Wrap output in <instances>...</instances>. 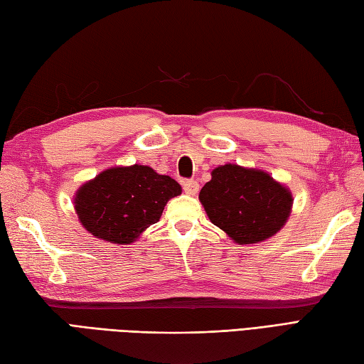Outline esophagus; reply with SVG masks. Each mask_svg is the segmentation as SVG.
Returning a JSON list of instances; mask_svg holds the SVG:
<instances>
[{"mask_svg": "<svg viewBox=\"0 0 364 364\" xmlns=\"http://www.w3.org/2000/svg\"><path fill=\"white\" fill-rule=\"evenodd\" d=\"M183 189L189 196H196L198 192V183L196 180H184L183 181Z\"/></svg>", "mask_w": 364, "mask_h": 364, "instance_id": "34e87169", "label": "esophagus"}]
</instances>
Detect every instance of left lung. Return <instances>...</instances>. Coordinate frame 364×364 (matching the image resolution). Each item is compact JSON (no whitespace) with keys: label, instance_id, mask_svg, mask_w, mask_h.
Here are the masks:
<instances>
[{"label":"left lung","instance_id":"obj_1","mask_svg":"<svg viewBox=\"0 0 364 364\" xmlns=\"http://www.w3.org/2000/svg\"><path fill=\"white\" fill-rule=\"evenodd\" d=\"M208 218L239 245L258 244L283 228L292 208L289 189L267 172L219 166L200 191Z\"/></svg>","mask_w":364,"mask_h":364}]
</instances>
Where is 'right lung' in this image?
<instances>
[{"label": "right lung", "mask_w": 364, "mask_h": 364, "mask_svg": "<svg viewBox=\"0 0 364 364\" xmlns=\"http://www.w3.org/2000/svg\"><path fill=\"white\" fill-rule=\"evenodd\" d=\"M181 194L173 178L149 166L112 167L84 183L75 210L89 233L112 244H131L161 219L164 206Z\"/></svg>", "instance_id": "add662e5"}]
</instances>
